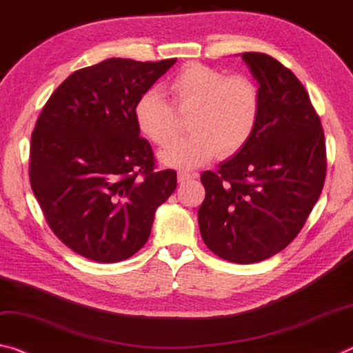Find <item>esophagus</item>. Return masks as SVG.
Masks as SVG:
<instances>
[{"label": "esophagus", "mask_w": 353, "mask_h": 353, "mask_svg": "<svg viewBox=\"0 0 353 353\" xmlns=\"http://www.w3.org/2000/svg\"><path fill=\"white\" fill-rule=\"evenodd\" d=\"M198 172H190V171H179L177 172V179L179 182H185L188 179H196Z\"/></svg>", "instance_id": "esophagus-1"}]
</instances>
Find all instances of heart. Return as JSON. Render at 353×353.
<instances>
[{"instance_id":"heart-1","label":"heart","mask_w":353,"mask_h":353,"mask_svg":"<svg viewBox=\"0 0 353 353\" xmlns=\"http://www.w3.org/2000/svg\"><path fill=\"white\" fill-rule=\"evenodd\" d=\"M165 91L172 105L157 89L139 94L133 105L138 130L157 146H165L175 134V110L194 108L189 121L192 133L161 150L163 163L201 166L218 152L237 154L253 137L261 116V89L251 77L192 63L166 81Z\"/></svg>"}]
</instances>
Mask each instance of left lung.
Returning a JSON list of instances; mask_svg holds the SVG:
<instances>
[{"label":"left lung","instance_id":"left-lung-1","mask_svg":"<svg viewBox=\"0 0 353 353\" xmlns=\"http://www.w3.org/2000/svg\"><path fill=\"white\" fill-rule=\"evenodd\" d=\"M242 58L259 83L261 116L243 149L201 174L198 221L212 253L253 264L299 236L322 193L327 150L321 119L292 70L265 53Z\"/></svg>","mask_w":353,"mask_h":353}]
</instances>
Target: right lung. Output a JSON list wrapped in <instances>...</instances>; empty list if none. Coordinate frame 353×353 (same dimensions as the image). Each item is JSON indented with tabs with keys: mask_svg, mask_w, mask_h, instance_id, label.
<instances>
[{
	"mask_svg": "<svg viewBox=\"0 0 353 353\" xmlns=\"http://www.w3.org/2000/svg\"><path fill=\"white\" fill-rule=\"evenodd\" d=\"M176 63L110 58L67 77L31 135L30 182L47 225L97 262L128 259L150 236L157 207L177 185L157 170L133 119L138 96Z\"/></svg>",
	"mask_w": 353,
	"mask_h": 353,
	"instance_id": "1",
	"label": "right lung"
}]
</instances>
